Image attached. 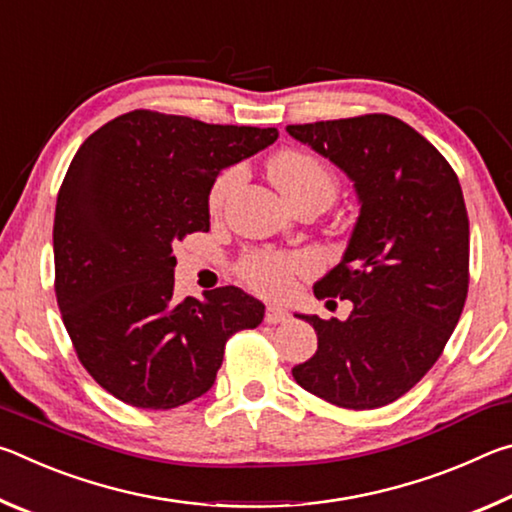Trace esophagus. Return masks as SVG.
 Returning a JSON list of instances; mask_svg holds the SVG:
<instances>
[{
	"instance_id": "1",
	"label": "esophagus",
	"mask_w": 512,
	"mask_h": 512,
	"mask_svg": "<svg viewBox=\"0 0 512 512\" xmlns=\"http://www.w3.org/2000/svg\"><path fill=\"white\" fill-rule=\"evenodd\" d=\"M264 320H266L268 325H280V323H287L289 314L284 309H280V307H268Z\"/></svg>"
}]
</instances>
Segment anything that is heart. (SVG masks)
Segmentation results:
<instances>
[{
  "instance_id": "b5f03b06",
  "label": "heart",
  "mask_w": 512,
  "mask_h": 512,
  "mask_svg": "<svg viewBox=\"0 0 512 512\" xmlns=\"http://www.w3.org/2000/svg\"><path fill=\"white\" fill-rule=\"evenodd\" d=\"M271 176L280 192L296 205L307 198H325L332 203L336 196L334 173L329 171L316 155L300 149L280 151L271 160ZM241 169L230 167L219 173L207 194V207L210 212H219L225 198L230 196L232 189L239 183ZM314 268V259L307 255H284L275 250H253L241 257L239 275L250 289H255L264 296H284L293 287L296 275L309 273Z\"/></svg>"
}]
</instances>
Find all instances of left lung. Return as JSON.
<instances>
[{
	"instance_id": "8db88e82",
	"label": "left lung",
	"mask_w": 512,
	"mask_h": 512,
	"mask_svg": "<svg viewBox=\"0 0 512 512\" xmlns=\"http://www.w3.org/2000/svg\"><path fill=\"white\" fill-rule=\"evenodd\" d=\"M354 180L361 212L318 300L352 302L348 320L298 316L318 350L293 368L305 391L343 409L395 402L443 354L470 287V221L443 153L402 119L372 112L287 126Z\"/></svg>"
}]
</instances>
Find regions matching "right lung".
<instances>
[{
    "instance_id": "add662e5",
    "label": "right lung",
    "mask_w": 512,
    "mask_h": 512,
    "mask_svg": "<svg viewBox=\"0 0 512 512\" xmlns=\"http://www.w3.org/2000/svg\"><path fill=\"white\" fill-rule=\"evenodd\" d=\"M277 140L275 128L133 110L76 151L56 201V300L76 357L101 388L167 411L207 393L225 343L264 305L237 287L173 298V246L210 230L221 169Z\"/></svg>"
}]
</instances>
